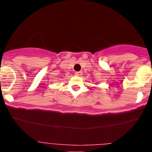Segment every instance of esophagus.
<instances>
[{"label":"esophagus","instance_id":"esophagus-1","mask_svg":"<svg viewBox=\"0 0 152 152\" xmlns=\"http://www.w3.org/2000/svg\"><path fill=\"white\" fill-rule=\"evenodd\" d=\"M75 74L78 76H81L82 75V71H77V72L75 73Z\"/></svg>","mask_w":152,"mask_h":152}]
</instances>
